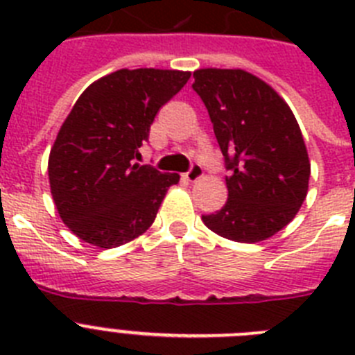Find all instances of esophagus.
<instances>
[{"mask_svg":"<svg viewBox=\"0 0 355 355\" xmlns=\"http://www.w3.org/2000/svg\"><path fill=\"white\" fill-rule=\"evenodd\" d=\"M200 175H202V167H200L199 163H192V165H190V168L184 172V180L196 181V180H199Z\"/></svg>","mask_w":355,"mask_h":355,"instance_id":"34e87169","label":"esophagus"}]
</instances>
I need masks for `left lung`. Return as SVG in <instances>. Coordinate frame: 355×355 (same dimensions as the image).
<instances>
[{
    "label": "left lung",
    "instance_id": "left-lung-1",
    "mask_svg": "<svg viewBox=\"0 0 355 355\" xmlns=\"http://www.w3.org/2000/svg\"><path fill=\"white\" fill-rule=\"evenodd\" d=\"M192 89L225 159L227 202L202 215L213 233L256 243L290 224L307 196L311 165L297 119L270 85L241 69H199Z\"/></svg>",
    "mask_w": 355,
    "mask_h": 355
}]
</instances>
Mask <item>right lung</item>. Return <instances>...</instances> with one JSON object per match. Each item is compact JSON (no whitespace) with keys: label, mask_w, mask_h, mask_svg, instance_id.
Segmentation results:
<instances>
[{"label":"right lung","mask_w":355,"mask_h":355,"mask_svg":"<svg viewBox=\"0 0 355 355\" xmlns=\"http://www.w3.org/2000/svg\"><path fill=\"white\" fill-rule=\"evenodd\" d=\"M190 72L121 69L94 81L72 106L49 155L51 196L64 224L101 249L146 233L178 174L139 165L158 110Z\"/></svg>","instance_id":"right-lung-1"}]
</instances>
